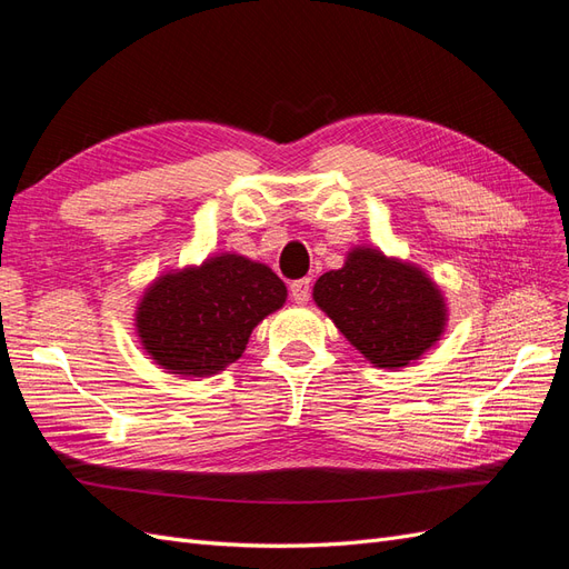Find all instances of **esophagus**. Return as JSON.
<instances>
[{"label": "esophagus", "instance_id": "1", "mask_svg": "<svg viewBox=\"0 0 569 569\" xmlns=\"http://www.w3.org/2000/svg\"><path fill=\"white\" fill-rule=\"evenodd\" d=\"M289 291H291V299H295L297 303H306L308 297H311V278L295 280L289 284Z\"/></svg>", "mask_w": 569, "mask_h": 569}]
</instances>
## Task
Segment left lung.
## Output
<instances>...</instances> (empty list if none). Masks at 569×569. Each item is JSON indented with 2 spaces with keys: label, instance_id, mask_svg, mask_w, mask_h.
Listing matches in <instances>:
<instances>
[{
  "label": "left lung",
  "instance_id": "1",
  "mask_svg": "<svg viewBox=\"0 0 569 569\" xmlns=\"http://www.w3.org/2000/svg\"><path fill=\"white\" fill-rule=\"evenodd\" d=\"M313 299L339 332L380 368H403L443 330L446 308L435 282L375 249H356L341 270L325 272Z\"/></svg>",
  "mask_w": 569,
  "mask_h": 569
}]
</instances>
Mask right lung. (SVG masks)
Listing matches in <instances>:
<instances>
[{"label":"right lung","instance_id":"add662e5","mask_svg":"<svg viewBox=\"0 0 569 569\" xmlns=\"http://www.w3.org/2000/svg\"><path fill=\"white\" fill-rule=\"evenodd\" d=\"M284 299L287 287L268 266L216 256L153 284L137 311V332L166 370L216 375L244 353L253 327Z\"/></svg>","mask_w":569,"mask_h":569}]
</instances>
